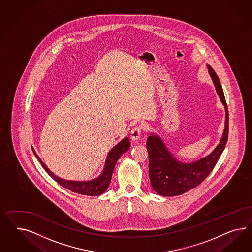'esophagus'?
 Wrapping results in <instances>:
<instances>
[{
	"mask_svg": "<svg viewBox=\"0 0 252 252\" xmlns=\"http://www.w3.org/2000/svg\"><path fill=\"white\" fill-rule=\"evenodd\" d=\"M141 132H142V127L140 126H136L134 128H132L131 130L130 137L133 140H137L141 137Z\"/></svg>",
	"mask_w": 252,
	"mask_h": 252,
	"instance_id": "1",
	"label": "esophagus"
}]
</instances>
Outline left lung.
Returning a JSON list of instances; mask_svg holds the SVG:
<instances>
[{"label":"left lung","instance_id":"obj_1","mask_svg":"<svg viewBox=\"0 0 252 252\" xmlns=\"http://www.w3.org/2000/svg\"><path fill=\"white\" fill-rule=\"evenodd\" d=\"M217 94L225 108L224 130L220 143L208 156L190 163L176 160L157 135L151 134L147 139L149 153V175L153 189L165 197L184 194L201 183L213 171L223 152L228 139V110L219 77L207 64Z\"/></svg>","mask_w":252,"mask_h":252}]
</instances>
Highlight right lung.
Instances as JSON below:
<instances>
[{
    "label": "right lung",
    "mask_w": 252,
    "mask_h": 252,
    "mask_svg": "<svg viewBox=\"0 0 252 252\" xmlns=\"http://www.w3.org/2000/svg\"><path fill=\"white\" fill-rule=\"evenodd\" d=\"M129 139L128 137H126L108 153L105 165L101 175L91 181H69L65 179H62L60 177L54 175L52 171H50V169L46 166L44 162L38 158L34 149H32V151L40 161L42 167L44 168L46 172L52 176L57 183L60 184L62 187L77 194H82L87 196H99L106 191L109 184L111 182L116 161L122 156L123 153H126L129 149Z\"/></svg>",
    "instance_id": "add662e5"
}]
</instances>
